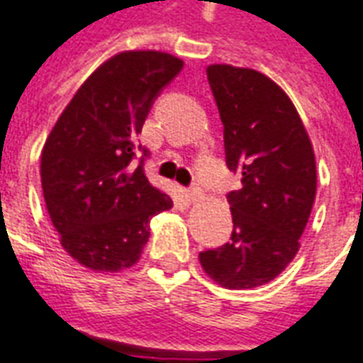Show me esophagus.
Listing matches in <instances>:
<instances>
[{"mask_svg":"<svg viewBox=\"0 0 363 363\" xmlns=\"http://www.w3.org/2000/svg\"><path fill=\"white\" fill-rule=\"evenodd\" d=\"M184 196L189 198L190 202H194V200H198V198L202 196V190L198 189V186H192V189L184 190Z\"/></svg>","mask_w":363,"mask_h":363,"instance_id":"obj_1","label":"esophagus"}]
</instances>
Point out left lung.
Returning <instances> with one entry per match:
<instances>
[{
    "label": "left lung",
    "instance_id": "obj_1",
    "mask_svg": "<svg viewBox=\"0 0 363 363\" xmlns=\"http://www.w3.org/2000/svg\"><path fill=\"white\" fill-rule=\"evenodd\" d=\"M223 124L231 241L200 252L206 274L229 289L257 288L294 260L317 192L309 135L289 96L267 75L216 64L206 69Z\"/></svg>",
    "mask_w": 363,
    "mask_h": 363
}]
</instances>
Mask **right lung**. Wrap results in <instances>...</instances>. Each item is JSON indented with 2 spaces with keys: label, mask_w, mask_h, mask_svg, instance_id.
<instances>
[{
  "label": "right lung",
  "mask_w": 363,
  "mask_h": 363,
  "mask_svg": "<svg viewBox=\"0 0 363 363\" xmlns=\"http://www.w3.org/2000/svg\"><path fill=\"white\" fill-rule=\"evenodd\" d=\"M182 60L122 52L89 75L52 128L40 157L44 202L60 243L79 264L118 272L138 262L150 220L173 206L143 171L138 142L159 93Z\"/></svg>",
  "instance_id": "right-lung-1"
}]
</instances>
